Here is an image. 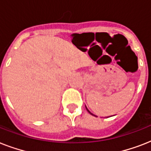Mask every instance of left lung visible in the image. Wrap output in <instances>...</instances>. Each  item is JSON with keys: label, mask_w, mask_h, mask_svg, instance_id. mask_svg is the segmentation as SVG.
I'll use <instances>...</instances> for the list:
<instances>
[{"label": "left lung", "mask_w": 151, "mask_h": 151, "mask_svg": "<svg viewBox=\"0 0 151 151\" xmlns=\"http://www.w3.org/2000/svg\"><path fill=\"white\" fill-rule=\"evenodd\" d=\"M85 107H86V106H85ZM86 110H88V113H89V114H92V115H93V114H92V113H91V112H90V111H89V110H88V108H87V107H86Z\"/></svg>", "instance_id": "8db88e82"}]
</instances>
